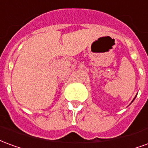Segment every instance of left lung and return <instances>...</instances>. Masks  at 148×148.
Listing matches in <instances>:
<instances>
[{"instance_id":"left-lung-1","label":"left lung","mask_w":148,"mask_h":148,"mask_svg":"<svg viewBox=\"0 0 148 148\" xmlns=\"http://www.w3.org/2000/svg\"><path fill=\"white\" fill-rule=\"evenodd\" d=\"M135 98H136V97H135ZM135 98H134V99H133V101H134V100H135Z\"/></svg>"}]
</instances>
